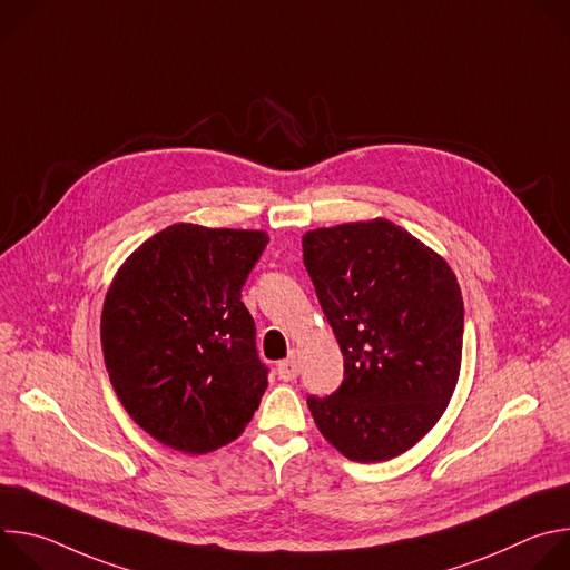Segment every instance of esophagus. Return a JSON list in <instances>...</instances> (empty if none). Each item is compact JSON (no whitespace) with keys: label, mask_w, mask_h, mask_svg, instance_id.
<instances>
[{"label":"esophagus","mask_w":570,"mask_h":570,"mask_svg":"<svg viewBox=\"0 0 570 570\" xmlns=\"http://www.w3.org/2000/svg\"><path fill=\"white\" fill-rule=\"evenodd\" d=\"M277 374H279L282 381H293V379H297V374H299V358H297V354H293V356H288L286 361H282V363L277 365Z\"/></svg>","instance_id":"esophagus-1"}]
</instances>
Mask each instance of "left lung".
I'll list each match as a JSON object with an SVG mask.
<instances>
[{"label":"left lung","instance_id":"obj_1","mask_svg":"<svg viewBox=\"0 0 570 570\" xmlns=\"http://www.w3.org/2000/svg\"><path fill=\"white\" fill-rule=\"evenodd\" d=\"M304 266L345 356L332 396H308L315 426L354 462L415 446L444 415L462 365L455 273L387 218L308 229Z\"/></svg>","mask_w":570,"mask_h":570}]
</instances>
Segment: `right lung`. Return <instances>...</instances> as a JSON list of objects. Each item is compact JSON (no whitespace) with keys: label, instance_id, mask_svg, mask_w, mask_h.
<instances>
[{"label":"right lung","instance_id":"1","mask_svg":"<svg viewBox=\"0 0 570 570\" xmlns=\"http://www.w3.org/2000/svg\"><path fill=\"white\" fill-rule=\"evenodd\" d=\"M268 243L262 229L176 223L119 266L101 311L110 383L137 426L203 455L248 426L268 370L240 288Z\"/></svg>","mask_w":570,"mask_h":570}]
</instances>
